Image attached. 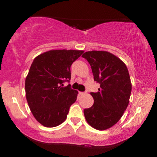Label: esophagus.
<instances>
[{
	"label": "esophagus",
	"instance_id": "esophagus-1",
	"mask_svg": "<svg viewBox=\"0 0 157 157\" xmlns=\"http://www.w3.org/2000/svg\"><path fill=\"white\" fill-rule=\"evenodd\" d=\"M79 93H80V95H85L86 94V92H79Z\"/></svg>",
	"mask_w": 157,
	"mask_h": 157
}]
</instances>
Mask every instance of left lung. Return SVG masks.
Returning <instances> with one entry per match:
<instances>
[{
	"label": "left lung",
	"instance_id": "obj_1",
	"mask_svg": "<svg viewBox=\"0 0 157 157\" xmlns=\"http://www.w3.org/2000/svg\"><path fill=\"white\" fill-rule=\"evenodd\" d=\"M82 57L88 61L94 80L100 84L98 92L90 93L94 104L85 109V117L93 128L106 130L120 120L128 106L132 85L128 68L107 51H88Z\"/></svg>",
	"mask_w": 157,
	"mask_h": 157
}]
</instances>
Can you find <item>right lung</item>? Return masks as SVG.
Here are the masks:
<instances>
[{
    "instance_id": "obj_1",
    "label": "right lung",
    "mask_w": 157,
    "mask_h": 157,
    "mask_svg": "<svg viewBox=\"0 0 157 157\" xmlns=\"http://www.w3.org/2000/svg\"><path fill=\"white\" fill-rule=\"evenodd\" d=\"M83 51L52 50L33 60L25 80L27 103L33 116L43 126L53 128L66 120L77 90L64 82L71 79V65Z\"/></svg>"
}]
</instances>
